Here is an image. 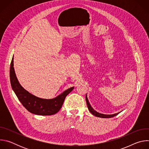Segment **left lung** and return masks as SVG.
Listing matches in <instances>:
<instances>
[{"instance_id":"8db88e82","label":"left lung","mask_w":149,"mask_h":149,"mask_svg":"<svg viewBox=\"0 0 149 149\" xmlns=\"http://www.w3.org/2000/svg\"><path fill=\"white\" fill-rule=\"evenodd\" d=\"M86 101H87V107H88V109L89 110V111H90V113L93 114L94 116H96V117H101V118H111V117H113L116 116H117V114H118L120 113H116V114H111V115H107V114H101V113H99L98 112H97L96 111H95L92 107L91 106L88 101V98H87V95H86Z\"/></svg>"}]
</instances>
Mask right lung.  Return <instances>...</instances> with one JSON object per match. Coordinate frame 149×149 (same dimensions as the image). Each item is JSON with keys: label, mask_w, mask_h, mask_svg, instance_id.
<instances>
[{"label": "right lung", "mask_w": 149, "mask_h": 149, "mask_svg": "<svg viewBox=\"0 0 149 149\" xmlns=\"http://www.w3.org/2000/svg\"><path fill=\"white\" fill-rule=\"evenodd\" d=\"M10 80L13 90L24 107L31 113L40 116H50L58 113L67 95L74 89V87H71L53 99H43L31 94L20 86L16 78L13 68V58L10 63Z\"/></svg>", "instance_id": "add662e5"}]
</instances>
